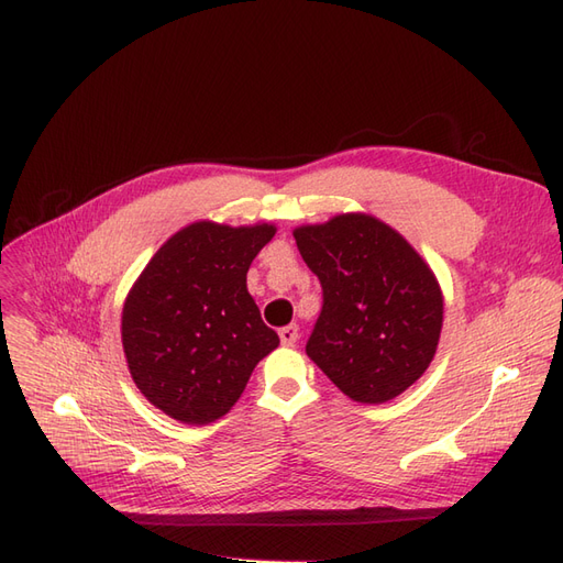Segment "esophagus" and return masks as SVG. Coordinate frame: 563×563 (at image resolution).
<instances>
[{"mask_svg": "<svg viewBox=\"0 0 563 563\" xmlns=\"http://www.w3.org/2000/svg\"><path fill=\"white\" fill-rule=\"evenodd\" d=\"M279 338H282V345H286V347L296 345V343H298V338H300L296 323H291V327H284V329H279Z\"/></svg>", "mask_w": 563, "mask_h": 563, "instance_id": "34e87169", "label": "esophagus"}]
</instances>
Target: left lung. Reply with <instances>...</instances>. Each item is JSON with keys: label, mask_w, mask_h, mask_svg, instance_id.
<instances>
[{"label": "left lung", "mask_w": 563, "mask_h": 563, "mask_svg": "<svg viewBox=\"0 0 563 563\" xmlns=\"http://www.w3.org/2000/svg\"><path fill=\"white\" fill-rule=\"evenodd\" d=\"M294 236L323 294L305 352L354 401L399 397L439 345L444 296L434 272L397 230L366 213L302 225Z\"/></svg>", "instance_id": "left-lung-1"}]
</instances>
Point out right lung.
<instances>
[{
  "label": "right lung",
  "instance_id": "obj_1",
  "mask_svg": "<svg viewBox=\"0 0 563 563\" xmlns=\"http://www.w3.org/2000/svg\"><path fill=\"white\" fill-rule=\"evenodd\" d=\"M275 225L201 220L176 232L126 296L122 345L133 383L185 424L223 418L251 373L279 345L246 288V272Z\"/></svg>",
  "mask_w": 563,
  "mask_h": 563
}]
</instances>
